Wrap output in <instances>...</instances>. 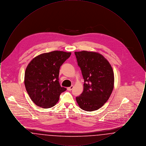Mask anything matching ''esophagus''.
<instances>
[{
	"mask_svg": "<svg viewBox=\"0 0 146 146\" xmlns=\"http://www.w3.org/2000/svg\"><path fill=\"white\" fill-rule=\"evenodd\" d=\"M73 88H74V86H73V85H72L71 86L67 88V90L71 91L72 89H73Z\"/></svg>",
	"mask_w": 146,
	"mask_h": 146,
	"instance_id": "34e87169",
	"label": "esophagus"
}]
</instances>
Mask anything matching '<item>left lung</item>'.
<instances>
[{"instance_id":"8db88e82","label":"left lung","mask_w":146,"mask_h":146,"mask_svg":"<svg viewBox=\"0 0 146 146\" xmlns=\"http://www.w3.org/2000/svg\"><path fill=\"white\" fill-rule=\"evenodd\" d=\"M74 54L84 80L83 91L76 97V102L83 110L96 111L111 95L114 82L112 68L104 57L97 52L82 51Z\"/></svg>"}]
</instances>
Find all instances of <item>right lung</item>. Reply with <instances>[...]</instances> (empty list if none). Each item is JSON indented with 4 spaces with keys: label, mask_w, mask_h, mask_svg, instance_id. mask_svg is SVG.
<instances>
[{
    "label": "right lung",
    "mask_w": 146,
    "mask_h": 146,
    "mask_svg": "<svg viewBox=\"0 0 146 146\" xmlns=\"http://www.w3.org/2000/svg\"><path fill=\"white\" fill-rule=\"evenodd\" d=\"M70 52L54 51L35 57L28 64L25 73V85L29 97L43 108L54 106L61 94L66 90L59 83L60 67Z\"/></svg>",
    "instance_id": "1"
}]
</instances>
